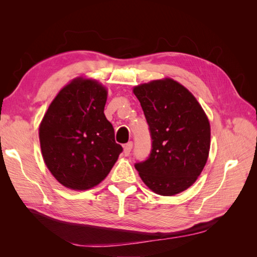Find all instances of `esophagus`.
I'll use <instances>...</instances> for the list:
<instances>
[{
	"label": "esophagus",
	"mask_w": 257,
	"mask_h": 257,
	"mask_svg": "<svg viewBox=\"0 0 257 257\" xmlns=\"http://www.w3.org/2000/svg\"><path fill=\"white\" fill-rule=\"evenodd\" d=\"M132 147H133V143L132 142H128L127 144H125L124 145V150H123V152H124V155H130V152H131V150H132Z\"/></svg>",
	"instance_id": "34e87169"
}]
</instances>
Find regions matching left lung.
Returning <instances> with one entry per match:
<instances>
[{"mask_svg": "<svg viewBox=\"0 0 257 257\" xmlns=\"http://www.w3.org/2000/svg\"><path fill=\"white\" fill-rule=\"evenodd\" d=\"M149 124L152 150L137 163L144 183L162 196L189 189L203 172L210 151L209 119L196 97L172 78L133 88Z\"/></svg>", "mask_w": 257, "mask_h": 257, "instance_id": "obj_1", "label": "left lung"}]
</instances>
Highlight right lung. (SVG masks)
Wrapping results in <instances>:
<instances>
[{
    "label": "right lung",
    "mask_w": 257,
    "mask_h": 257,
    "mask_svg": "<svg viewBox=\"0 0 257 257\" xmlns=\"http://www.w3.org/2000/svg\"><path fill=\"white\" fill-rule=\"evenodd\" d=\"M107 94V88L97 80L77 77L59 91L40 124L45 164L67 189L94 188L122 152L104 113Z\"/></svg>",
    "instance_id": "right-lung-1"
}]
</instances>
